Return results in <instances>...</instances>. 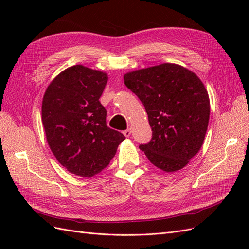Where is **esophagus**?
<instances>
[{
    "mask_svg": "<svg viewBox=\"0 0 249 249\" xmlns=\"http://www.w3.org/2000/svg\"><path fill=\"white\" fill-rule=\"evenodd\" d=\"M131 133H132L131 129H127V130L124 131V136H125V137H130V135H131Z\"/></svg>",
    "mask_w": 249,
    "mask_h": 249,
    "instance_id": "1",
    "label": "esophagus"
}]
</instances>
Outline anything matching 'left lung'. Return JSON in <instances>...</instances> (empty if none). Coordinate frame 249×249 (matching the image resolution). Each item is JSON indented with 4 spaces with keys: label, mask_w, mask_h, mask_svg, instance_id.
I'll use <instances>...</instances> for the list:
<instances>
[{
    "label": "left lung",
    "mask_w": 249,
    "mask_h": 249,
    "mask_svg": "<svg viewBox=\"0 0 249 249\" xmlns=\"http://www.w3.org/2000/svg\"><path fill=\"white\" fill-rule=\"evenodd\" d=\"M124 80L152 126V140L139 148L162 171L184 168L200 150L209 124L210 99L201 80L175 63L129 71Z\"/></svg>",
    "instance_id": "8db88e82"
}]
</instances>
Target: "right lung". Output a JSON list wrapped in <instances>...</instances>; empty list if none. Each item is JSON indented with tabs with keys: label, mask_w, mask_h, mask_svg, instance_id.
Returning <instances> with one entry per match:
<instances>
[{
	"label": "right lung",
	"mask_w": 249,
	"mask_h": 249,
	"mask_svg": "<svg viewBox=\"0 0 249 249\" xmlns=\"http://www.w3.org/2000/svg\"><path fill=\"white\" fill-rule=\"evenodd\" d=\"M108 74L81 64L60 72L44 92L41 119L48 144L73 175L90 178L108 166L125 137L106 124L100 97Z\"/></svg>",
	"instance_id": "add662e5"
}]
</instances>
